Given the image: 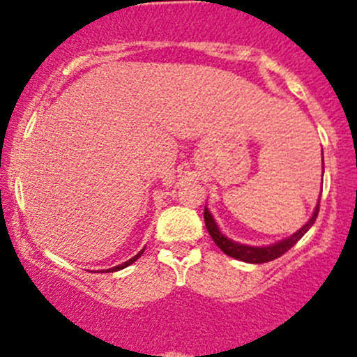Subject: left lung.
I'll list each match as a JSON object with an SVG mask.
<instances>
[{
	"label": "left lung",
	"instance_id": "obj_1",
	"mask_svg": "<svg viewBox=\"0 0 357 357\" xmlns=\"http://www.w3.org/2000/svg\"><path fill=\"white\" fill-rule=\"evenodd\" d=\"M323 172H325V165H323ZM318 212H319V204L316 205V211L312 214V218L302 226L298 231H295L294 235L289 236V238L282 240V242H276L271 243V245H266V247H252V245H243V243H236L233 240H229L228 236H225L219 229V226L215 225L214 218L212 214L208 212V208H204V219H205V226H207V231L208 235L212 236L214 243L225 252L226 255L233 259H238V261L243 262H250V264H262V262H269V261H275V259L282 257L285 252H289L305 233L309 231L312 225H314L316 218H318Z\"/></svg>",
	"mask_w": 357,
	"mask_h": 357
}]
</instances>
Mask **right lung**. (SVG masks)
Segmentation results:
<instances>
[{
	"label": "right lung",
	"instance_id": "obj_1",
	"mask_svg": "<svg viewBox=\"0 0 357 357\" xmlns=\"http://www.w3.org/2000/svg\"><path fill=\"white\" fill-rule=\"evenodd\" d=\"M143 250H145V248H143ZM143 250H142V252H138V254H136L135 257H131V259H129V261H126L124 264H119V266H115V268H110V269H107V273H114V271H119V269H124V268H128L129 264H132V262H135L136 259H138L139 255L143 254Z\"/></svg>",
	"mask_w": 357,
	"mask_h": 357
}]
</instances>
